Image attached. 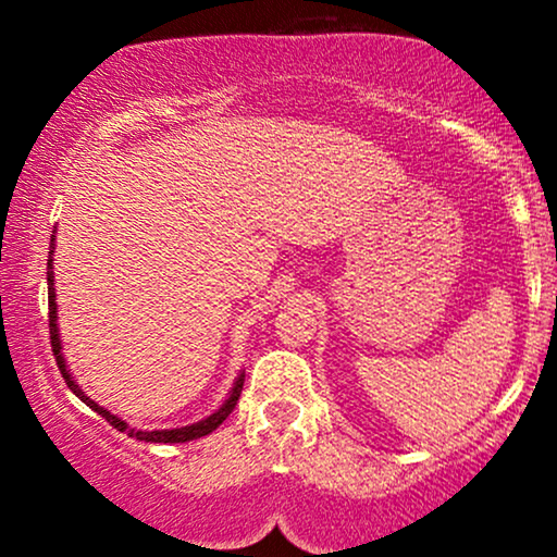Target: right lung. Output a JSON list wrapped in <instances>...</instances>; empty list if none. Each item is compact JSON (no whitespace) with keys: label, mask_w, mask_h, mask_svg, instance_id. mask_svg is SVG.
Returning <instances> with one entry per match:
<instances>
[{"label":"right lung","mask_w":557,"mask_h":557,"mask_svg":"<svg viewBox=\"0 0 557 557\" xmlns=\"http://www.w3.org/2000/svg\"><path fill=\"white\" fill-rule=\"evenodd\" d=\"M52 261H54V235H52V246H49V259H47V285H49V341H52V350H54L57 367H60L62 376H65L67 387L73 389V393L78 395V398H81L83 403H86L88 408H94L96 413H101V417H104L107 421H110V424H112L114 430H117V432H127V437L144 440V443H188V440H198V437H203V434L214 432L216 426H220L222 421H225V419L230 417V413H233L235 403H238V398H240V389H243V376H246V374H238V380H235L233 389H230L227 400L222 403L220 408H216V411L212 413V417H207V419L196 421V424H190V426H177V430H154V432L136 430V426H127L123 419H120V417H114V413L107 411V408H101L99 403H94L91 398H88V395L83 393V389H81L78 385H75L73 374L67 372L65 356H62L60 327H57V293H54V272H52L54 267H52Z\"/></svg>","instance_id":"1"}]
</instances>
